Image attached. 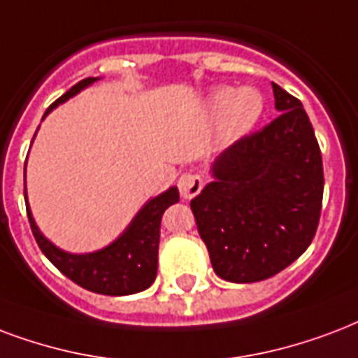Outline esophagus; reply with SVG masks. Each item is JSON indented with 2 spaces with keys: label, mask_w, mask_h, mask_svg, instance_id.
<instances>
[{
  "label": "esophagus",
  "mask_w": 358,
  "mask_h": 358,
  "mask_svg": "<svg viewBox=\"0 0 358 358\" xmlns=\"http://www.w3.org/2000/svg\"><path fill=\"white\" fill-rule=\"evenodd\" d=\"M203 178L199 176V174H184L182 178L178 180V187H180V195L185 201H189V199L197 197L201 189H203Z\"/></svg>",
  "instance_id": "34e87169"
}]
</instances>
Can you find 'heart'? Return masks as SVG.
<instances>
[{"label": "heart", "mask_w": 358, "mask_h": 358, "mask_svg": "<svg viewBox=\"0 0 358 358\" xmlns=\"http://www.w3.org/2000/svg\"><path fill=\"white\" fill-rule=\"evenodd\" d=\"M206 108L210 114L220 116V133L223 138L234 141L257 124L264 101L261 92L252 86L238 90L223 86L206 97Z\"/></svg>", "instance_id": "1"}]
</instances>
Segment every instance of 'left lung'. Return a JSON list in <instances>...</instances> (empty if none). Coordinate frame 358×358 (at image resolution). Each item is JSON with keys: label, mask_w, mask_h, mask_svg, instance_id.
<instances>
[{"label": "left lung", "mask_w": 358, "mask_h": 358, "mask_svg": "<svg viewBox=\"0 0 358 358\" xmlns=\"http://www.w3.org/2000/svg\"><path fill=\"white\" fill-rule=\"evenodd\" d=\"M276 120L242 136L191 201L214 272L233 283L272 278L306 252L323 203V161L306 110L272 82Z\"/></svg>", "instance_id": "left-lung-1"}]
</instances>
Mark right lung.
I'll list each match as a JSON object with an SVG mask.
<instances>
[{"label":"right lung","mask_w":358,"mask_h":358,"mask_svg":"<svg viewBox=\"0 0 358 358\" xmlns=\"http://www.w3.org/2000/svg\"><path fill=\"white\" fill-rule=\"evenodd\" d=\"M97 80L99 78L90 76V78H84L78 84H75L67 94L62 95L56 103H52L46 108L43 120L56 106L71 99L80 90L88 88L90 84ZM24 195H26L27 220H29V225H31V231H34V236L39 244L41 252L45 253L46 259L64 276L73 280L76 285L99 294L124 296V294L141 293L154 283L155 274H157L161 215L171 204L178 203V187L173 185L157 197L150 199L148 203L136 212L135 217L131 220V223L118 238L92 253H69L52 244L35 223L34 214H31L29 204H27L26 189H24Z\"/></svg>","instance_id":"obj_1"}]
</instances>
